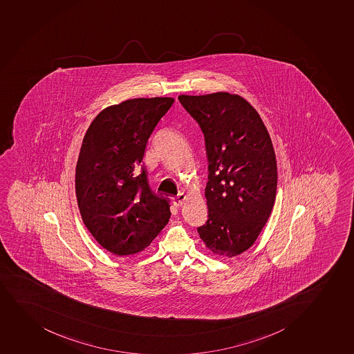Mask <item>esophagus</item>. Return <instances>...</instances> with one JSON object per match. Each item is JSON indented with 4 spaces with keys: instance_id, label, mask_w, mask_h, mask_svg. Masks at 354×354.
<instances>
[{
    "instance_id": "esophagus-1",
    "label": "esophagus",
    "mask_w": 354,
    "mask_h": 354,
    "mask_svg": "<svg viewBox=\"0 0 354 354\" xmlns=\"http://www.w3.org/2000/svg\"><path fill=\"white\" fill-rule=\"evenodd\" d=\"M186 199V196L184 194H179L176 196V197L172 198V203L175 206H180L184 203V201Z\"/></svg>"
}]
</instances>
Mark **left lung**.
<instances>
[{"instance_id":"left-lung-1","label":"left lung","mask_w":354,"mask_h":354,"mask_svg":"<svg viewBox=\"0 0 354 354\" xmlns=\"http://www.w3.org/2000/svg\"><path fill=\"white\" fill-rule=\"evenodd\" d=\"M178 99L204 133L209 162V219L198 233L212 253L236 257L253 246L275 203L272 138L257 109L238 94Z\"/></svg>"}]
</instances>
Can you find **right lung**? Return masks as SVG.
<instances>
[{"label": "right lung", "mask_w": 354, "mask_h": 354, "mask_svg": "<svg viewBox=\"0 0 354 354\" xmlns=\"http://www.w3.org/2000/svg\"><path fill=\"white\" fill-rule=\"evenodd\" d=\"M172 97L113 104L92 121L75 167V194L87 230L104 250L123 257L149 246L171 216L167 198L150 190L142 160Z\"/></svg>", "instance_id": "right-lung-1"}]
</instances>
